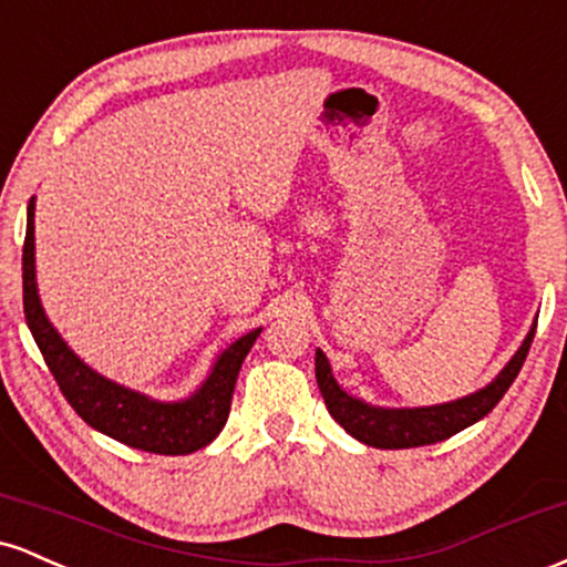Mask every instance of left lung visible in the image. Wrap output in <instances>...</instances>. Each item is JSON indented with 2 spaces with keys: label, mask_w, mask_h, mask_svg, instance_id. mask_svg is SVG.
I'll return each instance as SVG.
<instances>
[{
  "label": "left lung",
  "mask_w": 567,
  "mask_h": 567,
  "mask_svg": "<svg viewBox=\"0 0 567 567\" xmlns=\"http://www.w3.org/2000/svg\"><path fill=\"white\" fill-rule=\"evenodd\" d=\"M538 322V320H536ZM536 322L530 324L528 336L514 351L512 360L501 368V373L487 386L477 389V392L458 396V400L440 402V405H424V408H381L370 405V402L351 396L338 386L333 370H330L328 357L322 349L315 354V370H317V386H320L324 405H328L330 415L341 424L354 440L365 442L370 447H383V451H402V447H421L434 445L461 429L477 424L485 419L493 408L498 405L501 396L517 379L519 368H523L525 357L533 343V333H536Z\"/></svg>",
  "instance_id": "obj_1"
}]
</instances>
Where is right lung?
I'll list each match as a JSON object with an SVG mask.
<instances>
[{
    "mask_svg": "<svg viewBox=\"0 0 567 567\" xmlns=\"http://www.w3.org/2000/svg\"><path fill=\"white\" fill-rule=\"evenodd\" d=\"M34 202L37 197L29 199V213H25L23 315L69 405L101 434H109L112 440L146 453L186 455L210 445L226 426L239 368L256 338L261 336V328L250 330L220 351L207 379L184 400H154V396L106 379L74 354V349L63 341L39 301Z\"/></svg>",
    "mask_w": 567,
    "mask_h": 567,
    "instance_id": "1",
    "label": "right lung"
}]
</instances>
